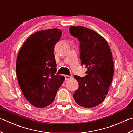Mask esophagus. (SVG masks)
Masks as SVG:
<instances>
[{
  "label": "esophagus",
  "mask_w": 133,
  "mask_h": 133,
  "mask_svg": "<svg viewBox=\"0 0 133 133\" xmlns=\"http://www.w3.org/2000/svg\"><path fill=\"white\" fill-rule=\"evenodd\" d=\"M64 77H65V79H66V80H69V79L71 78V76H67V75H66V76H64Z\"/></svg>",
  "instance_id": "34e87169"
}]
</instances>
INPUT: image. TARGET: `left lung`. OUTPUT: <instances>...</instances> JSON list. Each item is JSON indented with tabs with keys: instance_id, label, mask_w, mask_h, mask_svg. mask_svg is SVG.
<instances>
[{
	"instance_id": "obj_1",
	"label": "left lung",
	"mask_w": 133,
	"mask_h": 133,
	"mask_svg": "<svg viewBox=\"0 0 133 133\" xmlns=\"http://www.w3.org/2000/svg\"><path fill=\"white\" fill-rule=\"evenodd\" d=\"M70 34L79 42L81 65L87 69V75L74 76L78 88L73 98L78 105L86 108L96 107L105 99L113 76L112 52L102 36L84 26H70Z\"/></svg>"
}]
</instances>
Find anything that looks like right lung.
Returning <instances> with one entry per match:
<instances>
[{
    "mask_svg": "<svg viewBox=\"0 0 133 133\" xmlns=\"http://www.w3.org/2000/svg\"><path fill=\"white\" fill-rule=\"evenodd\" d=\"M62 37L57 28L38 31L23 43L16 62V74L24 95L31 105L44 108L54 102L65 79L57 76L55 44Z\"/></svg>",
    "mask_w": 133,
    "mask_h": 133,
    "instance_id": "obj_1",
    "label": "right lung"
}]
</instances>
